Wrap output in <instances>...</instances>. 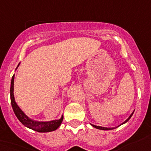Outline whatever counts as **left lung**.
<instances>
[{
    "label": "left lung",
    "mask_w": 151,
    "mask_h": 151,
    "mask_svg": "<svg viewBox=\"0 0 151 151\" xmlns=\"http://www.w3.org/2000/svg\"><path fill=\"white\" fill-rule=\"evenodd\" d=\"M134 112V111H133ZM133 112L132 113V114H131V115L129 116V117H128V119H127V120H126L125 121H124V123H123L122 124H125L126 122H127V121H129V119H130V117H132V114H133ZM91 125L93 126V127H95V128H96V129H102V130H109V129H112L113 128H106V127H99V126H95V125H93V124H91Z\"/></svg>",
    "instance_id": "1"
}]
</instances>
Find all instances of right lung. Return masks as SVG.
I'll return each instance as SVG.
<instances>
[{
	"label": "right lung",
	"instance_id": "right-lung-1",
	"mask_svg": "<svg viewBox=\"0 0 151 151\" xmlns=\"http://www.w3.org/2000/svg\"><path fill=\"white\" fill-rule=\"evenodd\" d=\"M19 66V65H18ZM13 85H14V75L12 76V80H11V86H10V99H11V105H12V109L14 111L15 114L19 119V121L22 123L23 125L28 127L30 129H34V130L40 132H52V131L55 130L60 127L63 121V116L61 118L56 121H48V122H39V121H34L31 119L29 118L28 117L24 114V113L20 109V108L16 104L15 101L14 94H13Z\"/></svg>",
	"mask_w": 151,
	"mask_h": 151
}]
</instances>
